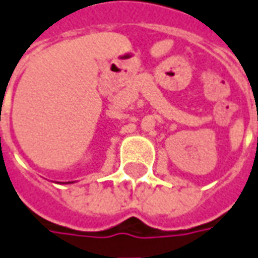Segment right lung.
I'll list each match as a JSON object with an SVG mask.
<instances>
[{
    "label": "right lung",
    "instance_id": "1",
    "mask_svg": "<svg viewBox=\"0 0 258 258\" xmlns=\"http://www.w3.org/2000/svg\"><path fill=\"white\" fill-rule=\"evenodd\" d=\"M67 183H74V181H67Z\"/></svg>",
    "mask_w": 258,
    "mask_h": 258
}]
</instances>
